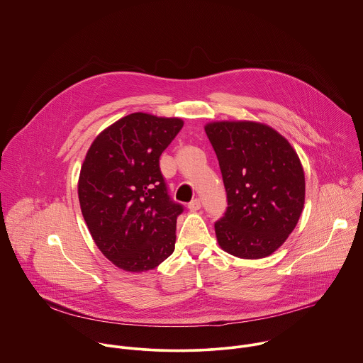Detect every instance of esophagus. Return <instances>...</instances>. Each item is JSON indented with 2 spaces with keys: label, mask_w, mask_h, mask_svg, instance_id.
<instances>
[{
  "label": "esophagus",
  "mask_w": 363,
  "mask_h": 363,
  "mask_svg": "<svg viewBox=\"0 0 363 363\" xmlns=\"http://www.w3.org/2000/svg\"><path fill=\"white\" fill-rule=\"evenodd\" d=\"M200 208H201V201H200L199 199H194V200H191V201L189 203V210L197 211V210H200Z\"/></svg>",
  "instance_id": "obj_1"
}]
</instances>
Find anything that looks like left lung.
I'll return each mask as SVG.
<instances>
[{
  "label": "left lung",
  "mask_w": 363,
  "mask_h": 363,
  "mask_svg": "<svg viewBox=\"0 0 363 363\" xmlns=\"http://www.w3.org/2000/svg\"><path fill=\"white\" fill-rule=\"evenodd\" d=\"M206 133L216 150L228 208L216 223L223 250L262 259L277 250L296 228L304 207L306 179L290 142L256 121H214Z\"/></svg>",
  "instance_id": "8db88e82"
}]
</instances>
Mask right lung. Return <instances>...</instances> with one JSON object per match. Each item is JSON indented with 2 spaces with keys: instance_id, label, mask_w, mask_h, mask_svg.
I'll list each match as a JSON object with an SVG mask.
<instances>
[{
  "instance_id": "1",
  "label": "right lung",
  "mask_w": 363,
  "mask_h": 363,
  "mask_svg": "<svg viewBox=\"0 0 363 363\" xmlns=\"http://www.w3.org/2000/svg\"><path fill=\"white\" fill-rule=\"evenodd\" d=\"M183 120L133 113L101 130L82 164L77 193L87 228L103 255L125 272L157 267L174 250L173 203L159 157Z\"/></svg>"
}]
</instances>
